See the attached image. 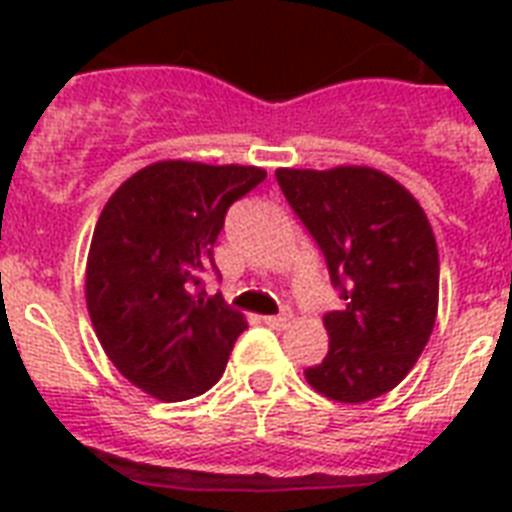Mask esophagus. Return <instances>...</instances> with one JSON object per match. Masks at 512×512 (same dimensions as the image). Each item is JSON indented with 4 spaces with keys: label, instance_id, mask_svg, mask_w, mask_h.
Returning <instances> with one entry per match:
<instances>
[{
    "label": "esophagus",
    "instance_id": "obj_1",
    "mask_svg": "<svg viewBox=\"0 0 512 512\" xmlns=\"http://www.w3.org/2000/svg\"><path fill=\"white\" fill-rule=\"evenodd\" d=\"M263 324L273 329H284L289 324V316L287 313H281V316H263Z\"/></svg>",
    "mask_w": 512,
    "mask_h": 512
}]
</instances>
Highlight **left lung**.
I'll use <instances>...</instances> for the list:
<instances>
[{
  "instance_id": "1",
  "label": "left lung",
  "mask_w": 512,
  "mask_h": 512,
  "mask_svg": "<svg viewBox=\"0 0 512 512\" xmlns=\"http://www.w3.org/2000/svg\"><path fill=\"white\" fill-rule=\"evenodd\" d=\"M276 180L345 300L324 316L329 353L305 380L340 404L372 401L412 372L436 324L438 247L428 215L372 167L276 170Z\"/></svg>"
}]
</instances>
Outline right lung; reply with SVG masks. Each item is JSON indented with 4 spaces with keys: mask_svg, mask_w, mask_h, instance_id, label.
<instances>
[{
    "mask_svg": "<svg viewBox=\"0 0 512 512\" xmlns=\"http://www.w3.org/2000/svg\"><path fill=\"white\" fill-rule=\"evenodd\" d=\"M265 180L260 167L170 159L127 177L100 212L84 297L92 327L119 372L159 401L201 396L225 372L247 329L201 276L225 212Z\"/></svg>",
    "mask_w": 512,
    "mask_h": 512,
    "instance_id": "right-lung-1",
    "label": "right lung"
}]
</instances>
